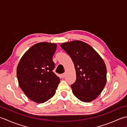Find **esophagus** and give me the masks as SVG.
Returning <instances> with one entry per match:
<instances>
[{
	"label": "esophagus",
	"instance_id": "obj_1",
	"mask_svg": "<svg viewBox=\"0 0 127 127\" xmlns=\"http://www.w3.org/2000/svg\"><path fill=\"white\" fill-rule=\"evenodd\" d=\"M65 77V73L61 74V77L62 78V79H64V78Z\"/></svg>",
	"mask_w": 127,
	"mask_h": 127
}]
</instances>
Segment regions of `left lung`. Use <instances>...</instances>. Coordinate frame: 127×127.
Here are the masks:
<instances>
[{
    "label": "left lung",
    "mask_w": 127,
    "mask_h": 127,
    "mask_svg": "<svg viewBox=\"0 0 127 127\" xmlns=\"http://www.w3.org/2000/svg\"><path fill=\"white\" fill-rule=\"evenodd\" d=\"M61 47L74 64L76 79L71 87L80 100L93 101L101 93L106 83V68L99 54L86 43L76 40L63 43Z\"/></svg>",
    "instance_id": "left-lung-1"
}]
</instances>
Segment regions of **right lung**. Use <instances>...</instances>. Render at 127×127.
<instances>
[{"label": "right lung", "mask_w": 127, "mask_h": 127, "mask_svg": "<svg viewBox=\"0 0 127 127\" xmlns=\"http://www.w3.org/2000/svg\"><path fill=\"white\" fill-rule=\"evenodd\" d=\"M56 44L39 42L24 54L17 68L21 90L32 100L43 103L55 95L60 79L53 72Z\"/></svg>", "instance_id": "1"}]
</instances>
